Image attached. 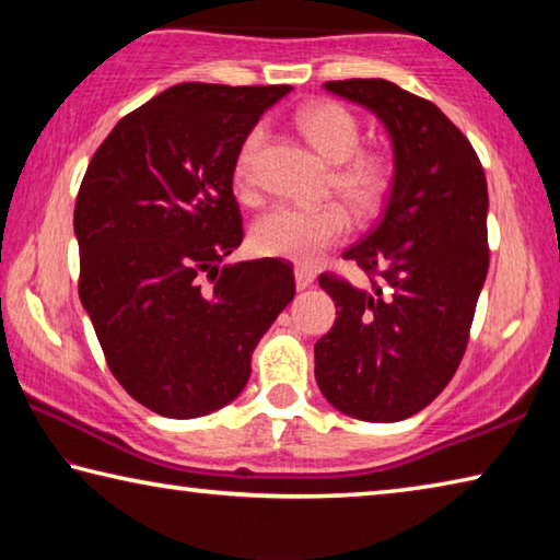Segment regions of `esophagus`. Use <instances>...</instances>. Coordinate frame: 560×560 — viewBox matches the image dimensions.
Masks as SVG:
<instances>
[{
	"instance_id": "esophagus-1",
	"label": "esophagus",
	"mask_w": 560,
	"mask_h": 560,
	"mask_svg": "<svg viewBox=\"0 0 560 560\" xmlns=\"http://www.w3.org/2000/svg\"><path fill=\"white\" fill-rule=\"evenodd\" d=\"M293 277H296V289L303 291V289H308L311 283H314L316 273L311 271L308 267H296V269H293Z\"/></svg>"
}]
</instances>
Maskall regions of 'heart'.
<instances>
[{
	"label": "heart",
	"instance_id": "1",
	"mask_svg": "<svg viewBox=\"0 0 560 560\" xmlns=\"http://www.w3.org/2000/svg\"><path fill=\"white\" fill-rule=\"evenodd\" d=\"M293 122L320 158L334 163L328 192L338 195V200L360 220L381 212L393 189L395 167L383 150L360 148V126L353 113L343 103L314 101L296 110ZM264 145H267V128L254 126L236 153L234 187L244 200L257 197V163ZM348 232L350 217L336 202L320 207L277 205L254 222L249 242L261 257L308 267L343 242Z\"/></svg>",
	"mask_w": 560,
	"mask_h": 560
}]
</instances>
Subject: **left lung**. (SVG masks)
<instances>
[{
	"mask_svg": "<svg viewBox=\"0 0 560 560\" xmlns=\"http://www.w3.org/2000/svg\"><path fill=\"white\" fill-rule=\"evenodd\" d=\"M326 89L383 120L395 179L381 224L343 254L373 289L318 277L338 318L314 348L316 381L340 412L397 422L447 387L467 350L489 269L487 177L467 136L432 101L383 79Z\"/></svg>",
	"mask_w": 560,
	"mask_h": 560,
	"instance_id": "left-lung-1",
	"label": "left lung"
}]
</instances>
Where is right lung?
Masks as SVG:
<instances>
[{
  "label": "right lung",
  "instance_id": "1",
  "mask_svg": "<svg viewBox=\"0 0 560 560\" xmlns=\"http://www.w3.org/2000/svg\"><path fill=\"white\" fill-rule=\"evenodd\" d=\"M289 91L177 83L120 118L81 179V303L116 381L163 417L232 402L296 293L289 261L222 267L244 240L236 153Z\"/></svg>",
  "mask_w": 560,
  "mask_h": 560
}]
</instances>
